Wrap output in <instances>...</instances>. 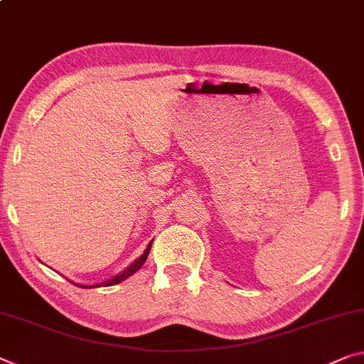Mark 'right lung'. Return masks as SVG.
<instances>
[{
  "mask_svg": "<svg viewBox=\"0 0 364 364\" xmlns=\"http://www.w3.org/2000/svg\"><path fill=\"white\" fill-rule=\"evenodd\" d=\"M151 244L153 242H149L148 244V247L144 249V252L138 257V259L135 260V262H132L130 265H128L124 272H120L119 275H115V277H112L110 279H105V282H102V283H96V284H77V283H75V282H70L73 283V284H76V287H80V288H99V287H114V284H119V283H122L124 282V279H127L128 277H132L133 273H136L139 268L143 267V264L144 262H146V259H148V254H149V250H151Z\"/></svg>",
  "mask_w": 364,
  "mask_h": 364,
  "instance_id": "obj_1",
  "label": "right lung"
}]
</instances>
